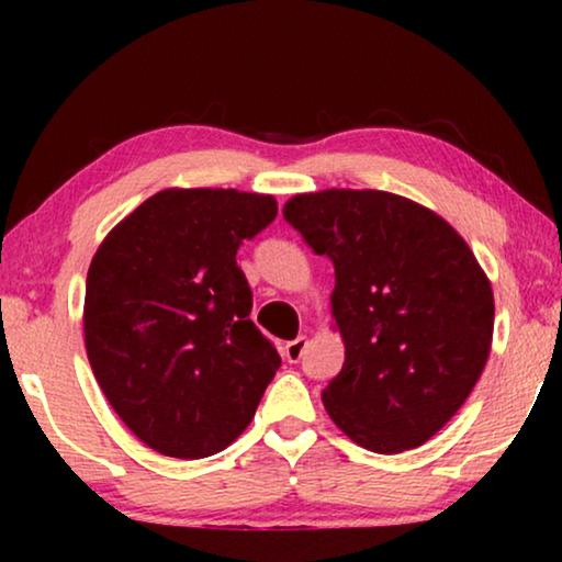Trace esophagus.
<instances>
[{
  "mask_svg": "<svg viewBox=\"0 0 562 562\" xmlns=\"http://www.w3.org/2000/svg\"><path fill=\"white\" fill-rule=\"evenodd\" d=\"M306 345H310V340H306L304 335H299L296 340L286 342V348H283V356H286L289 363H299V360L304 358V352H306Z\"/></svg>",
  "mask_w": 562,
  "mask_h": 562,
  "instance_id": "1",
  "label": "esophagus"
}]
</instances>
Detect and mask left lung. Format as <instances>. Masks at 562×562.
I'll list each match as a JSON object with an SVG mask.
<instances>
[{
  "mask_svg": "<svg viewBox=\"0 0 562 562\" xmlns=\"http://www.w3.org/2000/svg\"><path fill=\"white\" fill-rule=\"evenodd\" d=\"M283 220L335 266L345 363L322 391L327 414L366 450L425 445L488 360L494 294L479 260L442 217L389 191L296 194Z\"/></svg>",
  "mask_w": 562,
  "mask_h": 562,
  "instance_id": "left-lung-1",
  "label": "left lung"
}]
</instances>
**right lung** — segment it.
Here are the masks:
<instances>
[{
    "label": "right lung",
    "instance_id": "obj_1",
    "mask_svg": "<svg viewBox=\"0 0 562 562\" xmlns=\"http://www.w3.org/2000/svg\"><path fill=\"white\" fill-rule=\"evenodd\" d=\"M276 212L268 194L166 189L127 214L91 260V371L117 417L160 456L225 450L279 371L235 260Z\"/></svg>",
    "mask_w": 562,
    "mask_h": 562
}]
</instances>
